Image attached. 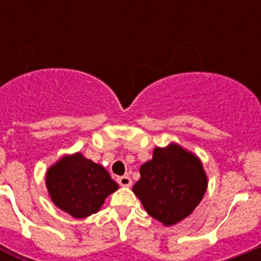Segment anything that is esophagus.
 <instances>
[{
  "label": "esophagus",
  "mask_w": 261,
  "mask_h": 261,
  "mask_svg": "<svg viewBox=\"0 0 261 261\" xmlns=\"http://www.w3.org/2000/svg\"><path fill=\"white\" fill-rule=\"evenodd\" d=\"M117 183L121 187H130L132 186V179H130L128 175H124V176L117 177Z\"/></svg>",
  "instance_id": "34e87169"
}]
</instances>
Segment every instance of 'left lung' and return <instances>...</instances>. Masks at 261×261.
Listing matches in <instances>:
<instances>
[{"instance_id":"left-lung-1","label":"left lung","mask_w":261,"mask_h":261,"mask_svg":"<svg viewBox=\"0 0 261 261\" xmlns=\"http://www.w3.org/2000/svg\"><path fill=\"white\" fill-rule=\"evenodd\" d=\"M140 174L133 193L145 211L165 226L175 225L190 216L208 187L201 161L174 142L155 147L151 161L140 167Z\"/></svg>"}]
</instances>
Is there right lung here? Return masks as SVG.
I'll list each match as a JSON object with an SVG mask.
<instances>
[{"instance_id":"obj_1","label":"right lung","mask_w":261,"mask_h":261,"mask_svg":"<svg viewBox=\"0 0 261 261\" xmlns=\"http://www.w3.org/2000/svg\"><path fill=\"white\" fill-rule=\"evenodd\" d=\"M45 184L53 204L74 218L96 213L107 196L119 188L103 166L81 153L62 156L50 166Z\"/></svg>"}]
</instances>
